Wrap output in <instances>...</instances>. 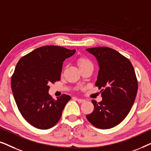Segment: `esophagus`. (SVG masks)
Wrapping results in <instances>:
<instances>
[{
    "instance_id": "obj_1",
    "label": "esophagus",
    "mask_w": 151,
    "mask_h": 151,
    "mask_svg": "<svg viewBox=\"0 0 151 151\" xmlns=\"http://www.w3.org/2000/svg\"><path fill=\"white\" fill-rule=\"evenodd\" d=\"M76 98V100L78 101V102H84V101H85V100H84V99H80V98Z\"/></svg>"
}]
</instances>
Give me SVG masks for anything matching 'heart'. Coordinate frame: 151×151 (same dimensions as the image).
<instances>
[{
    "mask_svg": "<svg viewBox=\"0 0 151 151\" xmlns=\"http://www.w3.org/2000/svg\"><path fill=\"white\" fill-rule=\"evenodd\" d=\"M78 63L80 69L84 67H87V66H93L91 61L88 58H80L78 59Z\"/></svg>",
    "mask_w": 151,
    "mask_h": 151,
    "instance_id": "obj_1",
    "label": "heart"
}]
</instances>
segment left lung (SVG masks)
I'll list each match as a JSON object with an SVG mask.
<instances>
[{
	"label": "left lung",
	"mask_w": 151,
	"mask_h": 151,
	"mask_svg": "<svg viewBox=\"0 0 151 151\" xmlns=\"http://www.w3.org/2000/svg\"><path fill=\"white\" fill-rule=\"evenodd\" d=\"M96 58L99 71L96 86L102 100H92L94 110L86 118L95 127L108 129L122 122L135 102L137 80L129 59L109 47L86 49Z\"/></svg>",
	"instance_id": "1"
}]
</instances>
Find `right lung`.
<instances>
[{
    "mask_svg": "<svg viewBox=\"0 0 151 151\" xmlns=\"http://www.w3.org/2000/svg\"><path fill=\"white\" fill-rule=\"evenodd\" d=\"M76 53L59 46H45L18 61L12 77V90L22 117L33 127L46 130L56 124L71 97L63 94L54 100L49 84L60 79L63 62Z\"/></svg>",
    "mask_w": 151,
    "mask_h": 151,
    "instance_id": "right-lung-1",
    "label": "right lung"
}]
</instances>
